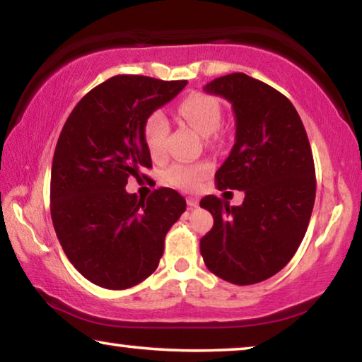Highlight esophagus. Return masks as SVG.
I'll return each mask as SVG.
<instances>
[{"mask_svg":"<svg viewBox=\"0 0 362 362\" xmlns=\"http://www.w3.org/2000/svg\"><path fill=\"white\" fill-rule=\"evenodd\" d=\"M186 202H187V206H189V209H194V207L199 206V199H197V197H192V196L187 197Z\"/></svg>","mask_w":362,"mask_h":362,"instance_id":"obj_1","label":"esophagus"}]
</instances>
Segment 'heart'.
<instances>
[{"mask_svg":"<svg viewBox=\"0 0 362 362\" xmlns=\"http://www.w3.org/2000/svg\"><path fill=\"white\" fill-rule=\"evenodd\" d=\"M177 115L194 127L201 135L212 136L221 125L222 107L216 97L202 92H192L186 95L177 105ZM143 141L148 153L155 160L166 155V140L170 133V123L161 110L151 112L143 123ZM211 173L209 163H175L165 171L166 185L177 189L196 191Z\"/></svg>","mask_w":362,"mask_h":362,"instance_id":"obj_1","label":"heart"}]
</instances>
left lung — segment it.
Returning a JSON list of instances; mask_svg holds the SVG:
<instances>
[{"mask_svg":"<svg viewBox=\"0 0 362 362\" xmlns=\"http://www.w3.org/2000/svg\"><path fill=\"white\" fill-rule=\"evenodd\" d=\"M204 92L227 98L235 113V143L216 173L217 189L245 197L240 206L202 197L214 226L201 255L219 279L254 285L284 269L303 240L316 194L313 153L298 112L274 87L235 72Z\"/></svg>","mask_w":362,"mask_h":362,"instance_id":"8db88e82","label":"left lung"}]
</instances>
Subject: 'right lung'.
<instances>
[{"instance_id": "add662e5", "label": "right lung", "mask_w": 362, "mask_h": 362, "mask_svg": "<svg viewBox=\"0 0 362 362\" xmlns=\"http://www.w3.org/2000/svg\"><path fill=\"white\" fill-rule=\"evenodd\" d=\"M186 81L115 76L77 103L54 151L51 216L71 264L92 284L125 290L156 270L165 237L186 211L170 187L148 199L128 194V177H145L151 156L143 123L173 100Z\"/></svg>"}]
</instances>
